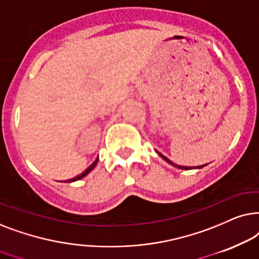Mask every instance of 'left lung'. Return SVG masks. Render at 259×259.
Segmentation results:
<instances>
[{
  "mask_svg": "<svg viewBox=\"0 0 259 259\" xmlns=\"http://www.w3.org/2000/svg\"><path fill=\"white\" fill-rule=\"evenodd\" d=\"M156 153L160 155V156L163 158V160L165 161V162H168V163L169 164H171V165H174L175 168H179V169H185V170H188V169H200V168H204L206 164H202V165H196V167H194V168H192V167H186V165H179V164H175V163H173V162H171L169 158H167L165 156H163V155H162L161 153H158V151H156Z\"/></svg>",
  "mask_w": 259,
  "mask_h": 259,
  "instance_id": "obj_1",
  "label": "left lung"
}]
</instances>
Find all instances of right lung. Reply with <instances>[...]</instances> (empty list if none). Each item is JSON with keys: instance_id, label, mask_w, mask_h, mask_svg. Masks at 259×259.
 <instances>
[{"instance_id": "right-lung-1", "label": "right lung", "mask_w": 259, "mask_h": 259, "mask_svg": "<svg viewBox=\"0 0 259 259\" xmlns=\"http://www.w3.org/2000/svg\"><path fill=\"white\" fill-rule=\"evenodd\" d=\"M97 163H98V157L96 158V161L94 162V163H92L91 165H90V167H88L86 168V169L82 171L81 174H79V175H77V177L75 178H73V179H70V180H66L65 182H74V181H78V180H80V179H82L84 177H86V175H88L90 171H91L92 169H94V168L96 167V165H97Z\"/></svg>"}]
</instances>
